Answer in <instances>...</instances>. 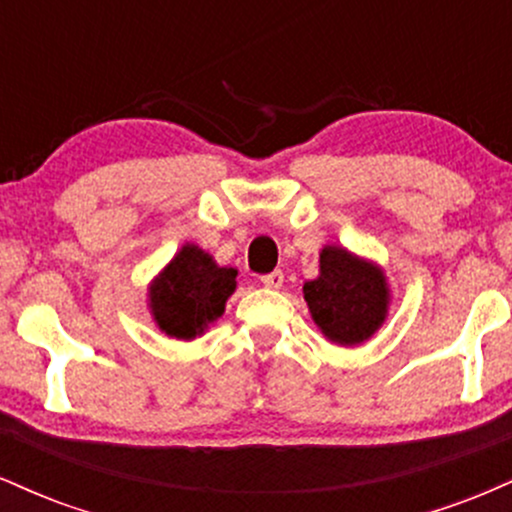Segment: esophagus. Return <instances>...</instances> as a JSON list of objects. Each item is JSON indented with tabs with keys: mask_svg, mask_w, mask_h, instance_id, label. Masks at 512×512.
<instances>
[{
	"mask_svg": "<svg viewBox=\"0 0 512 512\" xmlns=\"http://www.w3.org/2000/svg\"><path fill=\"white\" fill-rule=\"evenodd\" d=\"M262 286H267V289H281L284 286V274L281 272H269L262 276Z\"/></svg>",
	"mask_w": 512,
	"mask_h": 512,
	"instance_id": "34e87169",
	"label": "esophagus"
}]
</instances>
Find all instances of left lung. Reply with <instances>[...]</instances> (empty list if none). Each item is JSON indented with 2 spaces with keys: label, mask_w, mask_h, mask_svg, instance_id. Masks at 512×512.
<instances>
[{
  "label": "left lung",
  "mask_w": 512,
  "mask_h": 512,
  "mask_svg": "<svg viewBox=\"0 0 512 512\" xmlns=\"http://www.w3.org/2000/svg\"><path fill=\"white\" fill-rule=\"evenodd\" d=\"M303 296L315 325L339 346H356L373 337L390 305L383 269L339 245L322 248L320 276L305 281Z\"/></svg>",
  "instance_id": "left-lung-1"
}]
</instances>
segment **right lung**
<instances>
[{
	"label": "right lung",
	"mask_w": 512,
	"mask_h": 512,
	"mask_svg": "<svg viewBox=\"0 0 512 512\" xmlns=\"http://www.w3.org/2000/svg\"><path fill=\"white\" fill-rule=\"evenodd\" d=\"M236 276L238 269L219 267L197 245H182L168 267L151 281L149 308L158 330L185 342L204 334L226 310L228 296L236 291Z\"/></svg>",
	"instance_id": "right-lung-1"
}]
</instances>
